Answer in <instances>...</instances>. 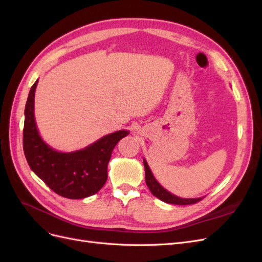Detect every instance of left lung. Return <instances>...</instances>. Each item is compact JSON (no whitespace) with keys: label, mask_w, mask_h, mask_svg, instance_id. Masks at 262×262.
I'll use <instances>...</instances> for the list:
<instances>
[{"label":"left lung","mask_w":262,"mask_h":262,"mask_svg":"<svg viewBox=\"0 0 262 262\" xmlns=\"http://www.w3.org/2000/svg\"><path fill=\"white\" fill-rule=\"evenodd\" d=\"M144 168H145V181L146 185L149 189V191L152 192L153 195H155L158 199L170 204H179V205H187V204H193L201 201L203 198H195V199H182L177 195H173L167 190L164 189L160 184H158L157 180L154 178L152 171H150L146 161L144 160Z\"/></svg>","instance_id":"1"}]
</instances>
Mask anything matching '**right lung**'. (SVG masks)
Segmentation results:
<instances>
[{"instance_id":"1","label":"right lung","mask_w":262,"mask_h":262,"mask_svg":"<svg viewBox=\"0 0 262 262\" xmlns=\"http://www.w3.org/2000/svg\"><path fill=\"white\" fill-rule=\"evenodd\" d=\"M31 86L25 107L23 147L27 163L36 175L55 193L68 199H83L93 195L107 180V167L113 149L129 131L107 134L83 149L61 153L46 144L36 126L34 114L35 91Z\"/></svg>"}]
</instances>
